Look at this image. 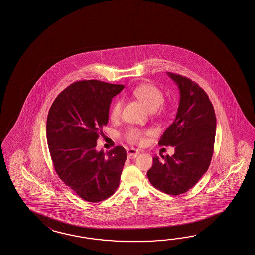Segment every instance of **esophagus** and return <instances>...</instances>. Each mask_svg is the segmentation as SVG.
Returning <instances> with one entry per match:
<instances>
[{"label":"esophagus","mask_w":255,"mask_h":255,"mask_svg":"<svg viewBox=\"0 0 255 255\" xmlns=\"http://www.w3.org/2000/svg\"><path fill=\"white\" fill-rule=\"evenodd\" d=\"M127 153H128V158L134 159V158H136L138 156L139 153H140V151L137 150V149H134V148H131V149L128 150Z\"/></svg>","instance_id":"obj_1"}]
</instances>
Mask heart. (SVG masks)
I'll use <instances>...</instances> for the list:
<instances>
[{"mask_svg":"<svg viewBox=\"0 0 255 255\" xmlns=\"http://www.w3.org/2000/svg\"><path fill=\"white\" fill-rule=\"evenodd\" d=\"M134 96L141 102L149 111H154L158 109L160 112L164 111V108L160 106L164 102V94L159 88L153 84H142L134 89L133 91ZM121 107L122 103L117 100L113 104L111 111H110V117L112 119H117L120 117L121 114ZM149 131H142L138 128H129L126 132V138L132 143H143L146 134H148Z\"/></svg>","mask_w":255,"mask_h":255,"instance_id":"b5f03b06","label":"heart"}]
</instances>
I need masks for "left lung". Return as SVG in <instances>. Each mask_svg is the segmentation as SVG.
Returning <instances> with one entry per match:
<instances>
[{
	"label": "left lung",
	"instance_id": "1",
	"mask_svg": "<svg viewBox=\"0 0 255 255\" xmlns=\"http://www.w3.org/2000/svg\"><path fill=\"white\" fill-rule=\"evenodd\" d=\"M180 90L174 122L158 144L173 146V155L153 158L147 176L153 187L177 196L191 189L208 170L213 154L216 117L207 93L197 83L180 74L167 73Z\"/></svg>",
	"mask_w": 255,
	"mask_h": 255
}]
</instances>
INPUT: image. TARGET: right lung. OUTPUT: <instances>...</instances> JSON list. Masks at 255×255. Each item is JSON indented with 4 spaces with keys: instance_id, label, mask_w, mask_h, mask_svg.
<instances>
[{
    "instance_id": "1",
    "label": "right lung",
    "mask_w": 255,
    "mask_h": 255,
    "mask_svg": "<svg viewBox=\"0 0 255 255\" xmlns=\"http://www.w3.org/2000/svg\"><path fill=\"white\" fill-rule=\"evenodd\" d=\"M98 80L75 82L60 92L48 112L46 138L55 170L67 186L88 202L117 189L127 159L124 147L96 150L109 119L112 99L124 88Z\"/></svg>"
}]
</instances>
